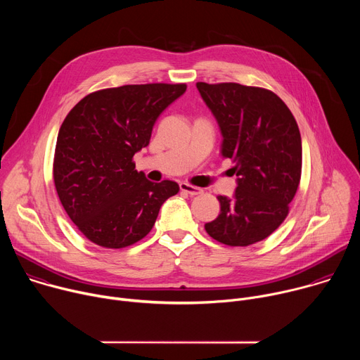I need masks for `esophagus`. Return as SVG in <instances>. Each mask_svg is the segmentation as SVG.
<instances>
[{
  "label": "esophagus",
  "mask_w": 360,
  "mask_h": 360,
  "mask_svg": "<svg viewBox=\"0 0 360 360\" xmlns=\"http://www.w3.org/2000/svg\"><path fill=\"white\" fill-rule=\"evenodd\" d=\"M179 188H181L182 192H185V193H188V195H199V193H202V189H200V188L193 186V185H189V184H186V182H181V184H179Z\"/></svg>",
  "instance_id": "34e87169"
}]
</instances>
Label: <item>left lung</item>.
<instances>
[{"mask_svg":"<svg viewBox=\"0 0 360 360\" xmlns=\"http://www.w3.org/2000/svg\"><path fill=\"white\" fill-rule=\"evenodd\" d=\"M196 88L214 114L221 155L232 160L236 189L219 195L221 214L205 224L215 240L248 246L268 238L285 221L300 181L302 139L285 102L272 91L236 82Z\"/></svg>","mask_w":360,"mask_h":360,"instance_id":"1","label":"left lung"}]
</instances>
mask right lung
I'll use <instances>...</instances> for the list:
<instances>
[{
  "instance_id": "add662e5",
  "label": "right lung",
  "mask_w": 360,
  "mask_h": 360,
  "mask_svg": "<svg viewBox=\"0 0 360 360\" xmlns=\"http://www.w3.org/2000/svg\"><path fill=\"white\" fill-rule=\"evenodd\" d=\"M185 84L124 85L84 96L64 120L56 146L54 184L63 207L91 242L120 249L145 238L174 181L153 184L135 169L158 117Z\"/></svg>"
}]
</instances>
